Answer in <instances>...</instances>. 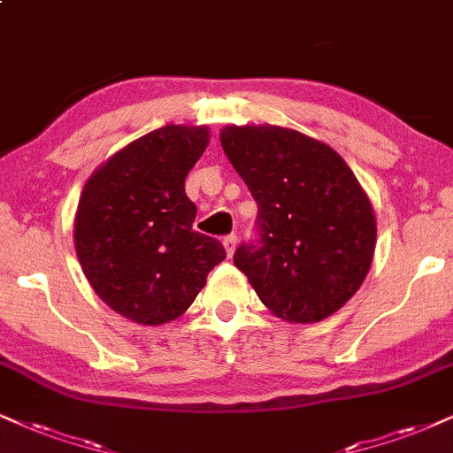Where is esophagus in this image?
<instances>
[{
    "label": "esophagus",
    "mask_w": 453,
    "mask_h": 453,
    "mask_svg": "<svg viewBox=\"0 0 453 453\" xmlns=\"http://www.w3.org/2000/svg\"><path fill=\"white\" fill-rule=\"evenodd\" d=\"M222 245H225L226 254L233 256V254H235V250H237V235H228V237H225V242H222Z\"/></svg>",
    "instance_id": "1"
}]
</instances>
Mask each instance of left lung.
Returning <instances> with one entry per match:
<instances>
[{
  "label": "left lung",
  "mask_w": 453,
  "mask_h": 453,
  "mask_svg": "<svg viewBox=\"0 0 453 453\" xmlns=\"http://www.w3.org/2000/svg\"><path fill=\"white\" fill-rule=\"evenodd\" d=\"M220 144L258 203L262 245L233 260L279 319L317 323L342 309L376 250L372 201L329 144L281 126H226Z\"/></svg>",
  "instance_id": "1"
}]
</instances>
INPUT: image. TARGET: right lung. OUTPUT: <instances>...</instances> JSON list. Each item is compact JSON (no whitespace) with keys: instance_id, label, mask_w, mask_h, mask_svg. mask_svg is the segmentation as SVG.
I'll use <instances>...</instances> for the list:
<instances>
[{"instance_id":"1","label":"right lung","mask_w":453,"mask_h":453,"mask_svg":"<svg viewBox=\"0 0 453 453\" xmlns=\"http://www.w3.org/2000/svg\"><path fill=\"white\" fill-rule=\"evenodd\" d=\"M210 144L208 126H164L100 164L80 195L75 252L98 298L141 326L178 319L226 258L193 231L184 178Z\"/></svg>"}]
</instances>
